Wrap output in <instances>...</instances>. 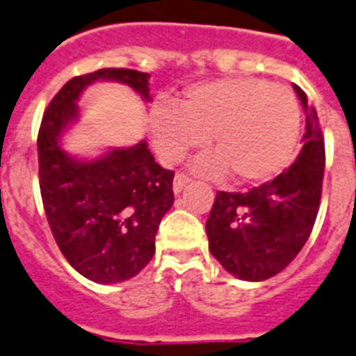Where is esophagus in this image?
I'll return each mask as SVG.
<instances>
[{"label": "esophagus", "instance_id": "34e87169", "mask_svg": "<svg viewBox=\"0 0 356 356\" xmlns=\"http://www.w3.org/2000/svg\"><path fill=\"white\" fill-rule=\"evenodd\" d=\"M191 181V178L187 175H184V172H178V175L175 176V186H172V189H175V193H180L184 187L187 186Z\"/></svg>", "mask_w": 356, "mask_h": 356}]
</instances>
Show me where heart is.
Returning <instances> with one entry per match:
<instances>
[{
    "instance_id": "heart-1",
    "label": "heart",
    "mask_w": 356,
    "mask_h": 356,
    "mask_svg": "<svg viewBox=\"0 0 356 356\" xmlns=\"http://www.w3.org/2000/svg\"><path fill=\"white\" fill-rule=\"evenodd\" d=\"M149 123L165 163L184 160L207 138L213 152L195 161L198 172H229L238 184H257L283 172L294 158L301 110L289 88L237 76L189 86L172 106H156Z\"/></svg>"
}]
</instances>
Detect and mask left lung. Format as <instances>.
<instances>
[{"mask_svg":"<svg viewBox=\"0 0 356 356\" xmlns=\"http://www.w3.org/2000/svg\"><path fill=\"white\" fill-rule=\"evenodd\" d=\"M305 108L303 147L294 163L248 193L218 191L206 232L213 257L244 281L270 280L300 254L311 235L322 198L325 143L316 108L300 86Z\"/></svg>","mask_w":356,"mask_h":356,"instance_id":"obj_1","label":"left lung"}]
</instances>
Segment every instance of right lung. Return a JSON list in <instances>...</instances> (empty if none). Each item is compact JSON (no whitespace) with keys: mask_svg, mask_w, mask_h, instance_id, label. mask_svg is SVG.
<instances>
[{"mask_svg":"<svg viewBox=\"0 0 356 356\" xmlns=\"http://www.w3.org/2000/svg\"><path fill=\"white\" fill-rule=\"evenodd\" d=\"M95 81H118L149 97V73L104 67L73 76L51 99L38 130V176L45 217L67 263L95 283L139 274L156 252V232L175 202V170L154 161L145 141L92 161L60 149L76 101Z\"/></svg>","mask_w":356,"mask_h":356,"instance_id":"obj_1","label":"right lung"}]
</instances>
